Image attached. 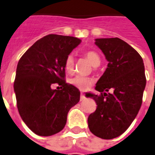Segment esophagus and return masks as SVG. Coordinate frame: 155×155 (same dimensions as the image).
Masks as SVG:
<instances>
[{
    "label": "esophagus",
    "mask_w": 155,
    "mask_h": 155,
    "mask_svg": "<svg viewBox=\"0 0 155 155\" xmlns=\"http://www.w3.org/2000/svg\"><path fill=\"white\" fill-rule=\"evenodd\" d=\"M85 98V96H84V95L82 94H81V96H80V101H83V100Z\"/></svg>",
    "instance_id": "obj_1"
}]
</instances>
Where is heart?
I'll return each mask as SVG.
<instances>
[{
	"label": "heart",
	"mask_w": 155,
	"mask_h": 155,
	"mask_svg": "<svg viewBox=\"0 0 155 155\" xmlns=\"http://www.w3.org/2000/svg\"><path fill=\"white\" fill-rule=\"evenodd\" d=\"M85 58L89 61V62L91 64L93 67H97L101 64V59L100 57L95 51H88L85 54ZM74 65H75V60L74 56L72 54H70L66 58L65 61V70L67 73H72L74 70ZM71 83L78 88L81 90H86L90 87L92 84V81L88 78L82 76H76L71 79Z\"/></svg>",
	"instance_id": "1"
}]
</instances>
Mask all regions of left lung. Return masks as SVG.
I'll return each instance as SVG.
<instances>
[{
    "mask_svg": "<svg viewBox=\"0 0 155 155\" xmlns=\"http://www.w3.org/2000/svg\"><path fill=\"white\" fill-rule=\"evenodd\" d=\"M95 45L109 63L96 83L95 90L101 94H85L97 106L88 117V126L98 138L112 139L127 130L140 110L147 83L144 63L138 52L119 38H97ZM110 89L112 92L107 94Z\"/></svg>",
    "mask_w": 155,
    "mask_h": 155,
    "instance_id": "1",
    "label": "left lung"
}]
</instances>
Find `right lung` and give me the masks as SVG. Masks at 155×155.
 Listing matches in <instances>:
<instances>
[{"instance_id":"add662e5","label":"right lung","mask_w":155,"mask_h":155,"mask_svg":"<svg viewBox=\"0 0 155 155\" xmlns=\"http://www.w3.org/2000/svg\"><path fill=\"white\" fill-rule=\"evenodd\" d=\"M81 41L49 34L37 41L18 61L14 81L17 106L33 133L51 136L65 126L68 112L80 100V91L65 81V61ZM62 85L61 91L51 85Z\"/></svg>"}]
</instances>
